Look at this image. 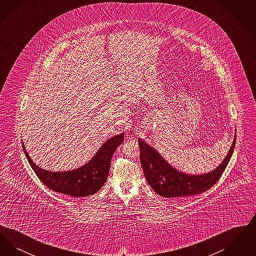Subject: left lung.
<instances>
[{"instance_id":"1","label":"left lung","mask_w":256,"mask_h":256,"mask_svg":"<svg viewBox=\"0 0 256 256\" xmlns=\"http://www.w3.org/2000/svg\"><path fill=\"white\" fill-rule=\"evenodd\" d=\"M140 160L146 182L156 194L165 198H180L198 195L210 189L226 170L236 143V134L228 156L215 170L204 174H186L172 168L158 152L138 139Z\"/></svg>"}]
</instances>
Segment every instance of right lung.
<instances>
[{"label":"right lung","mask_w":256,"mask_h":256,"mask_svg":"<svg viewBox=\"0 0 256 256\" xmlns=\"http://www.w3.org/2000/svg\"><path fill=\"white\" fill-rule=\"evenodd\" d=\"M124 138V134L111 137L86 165L67 172H50L39 168L30 158L23 142L22 146L32 170L49 189L71 196H87L97 193L106 182L112 156L122 144Z\"/></svg>","instance_id":"1"}]
</instances>
